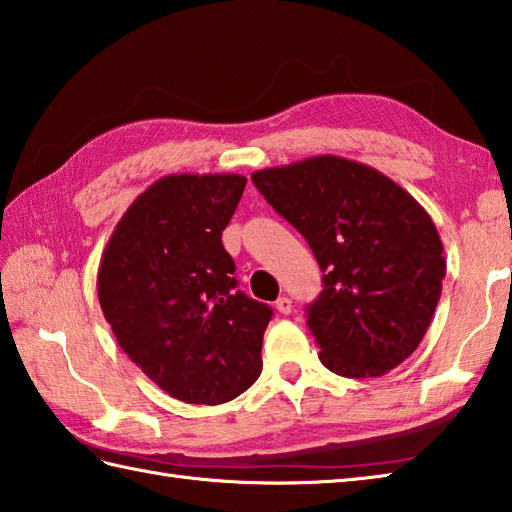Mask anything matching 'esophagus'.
Returning a JSON list of instances; mask_svg holds the SVG:
<instances>
[{"label":"esophagus","instance_id":"esophagus-1","mask_svg":"<svg viewBox=\"0 0 512 512\" xmlns=\"http://www.w3.org/2000/svg\"><path fill=\"white\" fill-rule=\"evenodd\" d=\"M275 308H277V312H281V314H290V312H292V301H290L288 297H279L277 303H275Z\"/></svg>","mask_w":512,"mask_h":512}]
</instances>
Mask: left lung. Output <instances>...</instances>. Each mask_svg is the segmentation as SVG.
<instances>
[{
	"instance_id": "8db88e82",
	"label": "left lung",
	"mask_w": 512,
	"mask_h": 512,
	"mask_svg": "<svg viewBox=\"0 0 512 512\" xmlns=\"http://www.w3.org/2000/svg\"><path fill=\"white\" fill-rule=\"evenodd\" d=\"M250 180L306 237L325 273L308 308L321 363L372 378L416 352L447 275L438 228L420 202L378 169L330 154Z\"/></svg>"
}]
</instances>
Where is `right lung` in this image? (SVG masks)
Here are the masks:
<instances>
[{"label":"right lung","mask_w":512,"mask_h":512,"mask_svg":"<svg viewBox=\"0 0 512 512\" xmlns=\"http://www.w3.org/2000/svg\"><path fill=\"white\" fill-rule=\"evenodd\" d=\"M246 187L237 173H171L118 220L96 290L121 350L189 405H222L262 372L266 303L237 290L222 246Z\"/></svg>","instance_id":"add662e5"}]
</instances>
